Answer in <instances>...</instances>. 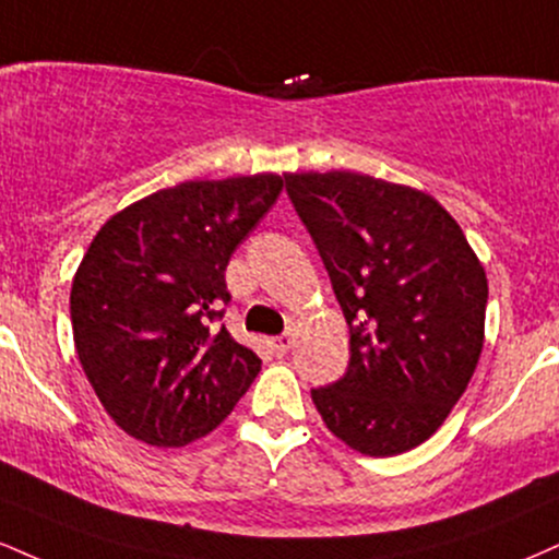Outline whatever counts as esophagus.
Masks as SVG:
<instances>
[{
    "mask_svg": "<svg viewBox=\"0 0 559 559\" xmlns=\"http://www.w3.org/2000/svg\"><path fill=\"white\" fill-rule=\"evenodd\" d=\"M292 346H294V335L292 333H281L271 341V348H273L275 356H284Z\"/></svg>",
    "mask_w": 559,
    "mask_h": 559,
    "instance_id": "esophagus-1",
    "label": "esophagus"
}]
</instances>
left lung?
<instances>
[{
	"mask_svg": "<svg viewBox=\"0 0 559 559\" xmlns=\"http://www.w3.org/2000/svg\"><path fill=\"white\" fill-rule=\"evenodd\" d=\"M348 325L346 374L312 388L328 429L367 455L437 432L484 346L487 275L425 192L354 171L286 174Z\"/></svg>",
	"mask_w": 559,
	"mask_h": 559,
	"instance_id": "obj_1",
	"label": "left lung"
}]
</instances>
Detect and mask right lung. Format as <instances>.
<instances>
[{
    "label": "right lung",
    "instance_id": "obj_1",
    "mask_svg": "<svg viewBox=\"0 0 559 559\" xmlns=\"http://www.w3.org/2000/svg\"><path fill=\"white\" fill-rule=\"evenodd\" d=\"M284 190L275 174L181 181L106 221L70 294L98 401L127 435L181 448L213 432L260 372L221 325L226 265Z\"/></svg>",
    "mask_w": 559,
    "mask_h": 559
}]
</instances>
